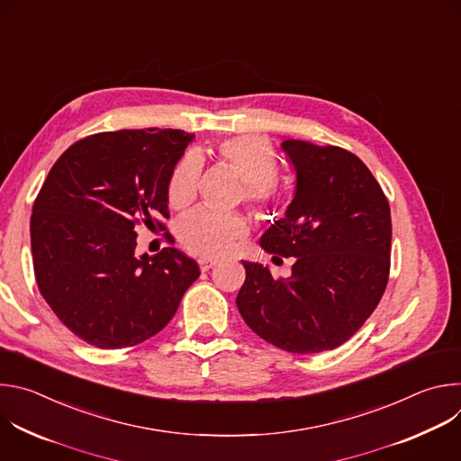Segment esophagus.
<instances>
[{
	"mask_svg": "<svg viewBox=\"0 0 461 461\" xmlns=\"http://www.w3.org/2000/svg\"><path fill=\"white\" fill-rule=\"evenodd\" d=\"M215 265H217V262L212 260V258H199V267H201L203 272H210Z\"/></svg>",
	"mask_w": 461,
	"mask_h": 461,
	"instance_id": "obj_1",
	"label": "esophagus"
}]
</instances>
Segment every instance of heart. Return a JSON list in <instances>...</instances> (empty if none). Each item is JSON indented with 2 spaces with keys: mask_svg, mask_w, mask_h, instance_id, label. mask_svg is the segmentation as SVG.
Segmentation results:
<instances>
[{
  "mask_svg": "<svg viewBox=\"0 0 461 461\" xmlns=\"http://www.w3.org/2000/svg\"><path fill=\"white\" fill-rule=\"evenodd\" d=\"M219 164L233 171L240 180L239 199L257 215L274 212L285 196V180L276 171L277 153L272 142L260 135H239L221 140L213 149ZM201 164L194 155H185L175 166L169 184L167 201L175 210H185L196 193ZM180 244L208 258L230 255L248 235V226L239 215H217L196 210L185 215L176 230Z\"/></svg>",
  "mask_w": 461,
  "mask_h": 461,
  "instance_id": "1",
  "label": "heart"
}]
</instances>
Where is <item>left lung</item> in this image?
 <instances>
[{
    "mask_svg": "<svg viewBox=\"0 0 461 461\" xmlns=\"http://www.w3.org/2000/svg\"><path fill=\"white\" fill-rule=\"evenodd\" d=\"M297 173L294 201L260 246L295 257L292 276L274 279L242 260L237 308L251 330L294 354L332 350L348 341L379 304L390 272L392 221L370 169L338 146L285 140Z\"/></svg>",
    "mask_w": 461,
    "mask_h": 461,
    "instance_id": "8db88e82",
    "label": "left lung"
}]
</instances>
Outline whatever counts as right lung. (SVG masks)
Returning <instances> with one entry per match:
<instances>
[{
    "label": "right lung",
    "instance_id": "right-lung-1",
    "mask_svg": "<svg viewBox=\"0 0 461 461\" xmlns=\"http://www.w3.org/2000/svg\"><path fill=\"white\" fill-rule=\"evenodd\" d=\"M191 140L180 129L107 131L50 167L31 215L34 276L82 341L109 350L153 338L201 276L176 248L137 255L139 226L166 230L169 176Z\"/></svg>",
    "mask_w": 461,
    "mask_h": 461
}]
</instances>
